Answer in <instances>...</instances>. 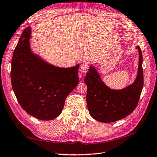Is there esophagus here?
I'll return each instance as SVG.
<instances>
[{
    "mask_svg": "<svg viewBox=\"0 0 157 157\" xmlns=\"http://www.w3.org/2000/svg\"><path fill=\"white\" fill-rule=\"evenodd\" d=\"M88 68L89 66L86 64H82L79 68V71L81 72V73H86L88 71Z\"/></svg>",
    "mask_w": 157,
    "mask_h": 157,
    "instance_id": "obj_1",
    "label": "esophagus"
}]
</instances>
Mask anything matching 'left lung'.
<instances>
[{
  "label": "left lung",
  "instance_id": "left-lung-1",
  "mask_svg": "<svg viewBox=\"0 0 157 157\" xmlns=\"http://www.w3.org/2000/svg\"><path fill=\"white\" fill-rule=\"evenodd\" d=\"M139 67L136 77L124 89H110L102 81L101 75L90 64L85 78L87 86L86 102L89 114L94 119L108 123L123 119L136 107L143 87L142 52L139 46Z\"/></svg>",
  "mask_w": 157,
  "mask_h": 157
}]
</instances>
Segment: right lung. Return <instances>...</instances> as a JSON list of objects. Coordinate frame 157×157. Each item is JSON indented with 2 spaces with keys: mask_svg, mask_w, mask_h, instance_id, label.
I'll use <instances>...</instances> for the list:
<instances>
[{
  "mask_svg": "<svg viewBox=\"0 0 157 157\" xmlns=\"http://www.w3.org/2000/svg\"><path fill=\"white\" fill-rule=\"evenodd\" d=\"M31 27L22 32L11 62L13 90L21 107L42 121L58 117L67 97L79 82V64L61 68L48 63L32 51Z\"/></svg>",
  "mask_w": 157,
  "mask_h": 157,
  "instance_id": "add662e5",
  "label": "right lung"
}]
</instances>
